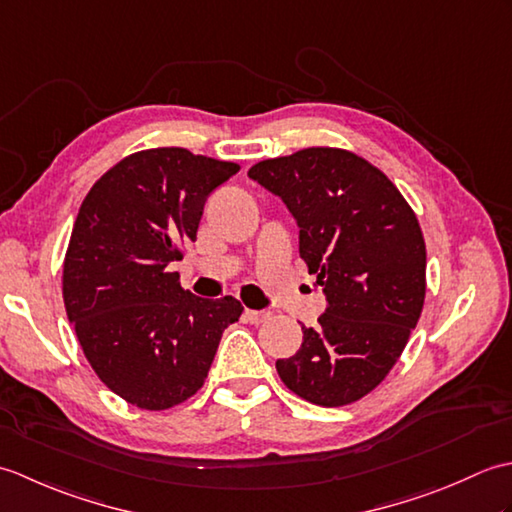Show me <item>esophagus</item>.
<instances>
[{
	"label": "esophagus",
	"instance_id": "obj_1",
	"mask_svg": "<svg viewBox=\"0 0 512 512\" xmlns=\"http://www.w3.org/2000/svg\"><path fill=\"white\" fill-rule=\"evenodd\" d=\"M270 317H273V314H270L268 310H246V312H244V319H246L248 323H253V325L266 323Z\"/></svg>",
	"mask_w": 512,
	"mask_h": 512
}]
</instances>
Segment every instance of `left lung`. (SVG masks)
Segmentation results:
<instances>
[{
  "mask_svg": "<svg viewBox=\"0 0 512 512\" xmlns=\"http://www.w3.org/2000/svg\"><path fill=\"white\" fill-rule=\"evenodd\" d=\"M248 178L295 217L299 255L328 301L277 372L314 405H350L389 374L420 319L427 250L416 215L383 171L343 149L262 160Z\"/></svg>",
  "mask_w": 512,
  "mask_h": 512,
  "instance_id": "obj_1",
  "label": "left lung"
}]
</instances>
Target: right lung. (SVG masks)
Listing matches in <instances>:
<instances>
[{
  "label": "right lung",
  "instance_id": "1",
  "mask_svg": "<svg viewBox=\"0 0 512 512\" xmlns=\"http://www.w3.org/2000/svg\"><path fill=\"white\" fill-rule=\"evenodd\" d=\"M239 171L182 147L138 151L94 184L63 264V303L83 354L116 396L149 411L198 391L222 332L244 312L169 273L195 242L204 202Z\"/></svg>",
  "mask_w": 512,
  "mask_h": 512
}]
</instances>
